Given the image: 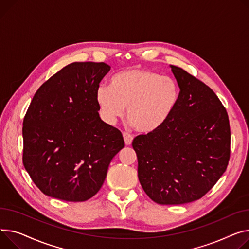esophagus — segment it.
I'll use <instances>...</instances> for the list:
<instances>
[{"instance_id": "34e87169", "label": "esophagus", "mask_w": 249, "mask_h": 249, "mask_svg": "<svg viewBox=\"0 0 249 249\" xmlns=\"http://www.w3.org/2000/svg\"><path fill=\"white\" fill-rule=\"evenodd\" d=\"M123 137H124L125 144H126V145H131L132 140H133V137H132V135L129 134V133H126V132H124V133H123Z\"/></svg>"}]
</instances>
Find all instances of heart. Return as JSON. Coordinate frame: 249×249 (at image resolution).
<instances>
[{
    "label": "heart",
    "instance_id": "1",
    "mask_svg": "<svg viewBox=\"0 0 249 249\" xmlns=\"http://www.w3.org/2000/svg\"><path fill=\"white\" fill-rule=\"evenodd\" d=\"M179 85L170 76L132 68L116 74L111 88L100 85L96 101L102 117L110 124L123 117L138 132L150 134L161 129L172 116L179 100Z\"/></svg>",
    "mask_w": 249,
    "mask_h": 249
}]
</instances>
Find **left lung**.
Listing matches in <instances>:
<instances>
[{
	"mask_svg": "<svg viewBox=\"0 0 249 249\" xmlns=\"http://www.w3.org/2000/svg\"><path fill=\"white\" fill-rule=\"evenodd\" d=\"M180 88L178 104L161 129L134 138L138 178L159 204L200 199L225 172L230 158L228 114L205 83L171 65Z\"/></svg>",
	"mask_w": 249,
	"mask_h": 249,
	"instance_id": "left-lung-1",
	"label": "left lung"
}]
</instances>
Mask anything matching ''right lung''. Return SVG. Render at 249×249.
<instances>
[{
  "label": "right lung",
  "mask_w": 249,
  "mask_h": 249,
  "mask_svg": "<svg viewBox=\"0 0 249 249\" xmlns=\"http://www.w3.org/2000/svg\"><path fill=\"white\" fill-rule=\"evenodd\" d=\"M101 62H75L38 89L23 121V164L46 195L71 202L102 187L121 132L99 116L96 90L110 71Z\"/></svg>",
  "instance_id": "1"
}]
</instances>
